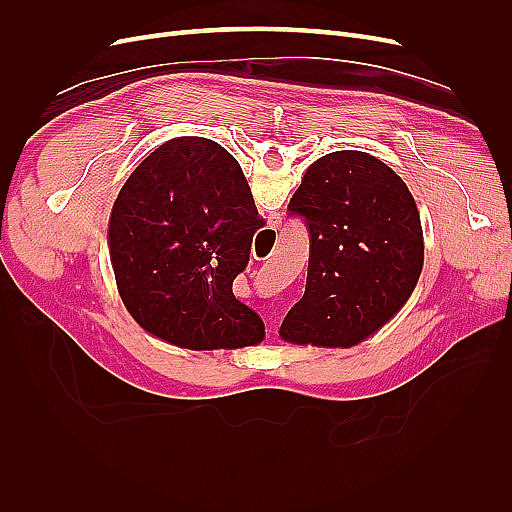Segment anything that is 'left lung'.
<instances>
[{"label": "left lung", "instance_id": "left-lung-1", "mask_svg": "<svg viewBox=\"0 0 512 512\" xmlns=\"http://www.w3.org/2000/svg\"><path fill=\"white\" fill-rule=\"evenodd\" d=\"M288 215L309 235L303 299L282 322L286 342L348 348L408 301L423 269L416 203L393 170L363 151L316 160Z\"/></svg>", "mask_w": 512, "mask_h": 512}]
</instances>
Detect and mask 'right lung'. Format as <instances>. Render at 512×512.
I'll list each match as a JSON object with an SVG mask.
<instances>
[{
  "label": "right lung",
  "instance_id": "add662e5",
  "mask_svg": "<svg viewBox=\"0 0 512 512\" xmlns=\"http://www.w3.org/2000/svg\"><path fill=\"white\" fill-rule=\"evenodd\" d=\"M262 226L243 170L222 145L198 136L160 145L121 188L108 224L123 305L181 348L262 342L265 324L232 294Z\"/></svg>",
  "mask_w": 512,
  "mask_h": 512
}]
</instances>
